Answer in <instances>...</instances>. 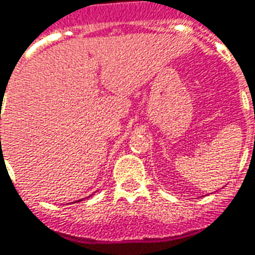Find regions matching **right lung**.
<instances>
[{"mask_svg":"<svg viewBox=\"0 0 255 255\" xmlns=\"http://www.w3.org/2000/svg\"><path fill=\"white\" fill-rule=\"evenodd\" d=\"M77 202H79V200H77Z\"/></svg>","mask_w":255,"mask_h":255,"instance_id":"right-lung-1","label":"right lung"}]
</instances>
